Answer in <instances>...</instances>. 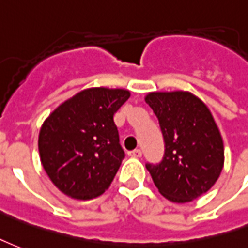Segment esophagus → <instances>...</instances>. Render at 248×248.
I'll return each mask as SVG.
<instances>
[{"mask_svg": "<svg viewBox=\"0 0 248 248\" xmlns=\"http://www.w3.org/2000/svg\"><path fill=\"white\" fill-rule=\"evenodd\" d=\"M129 156L140 157V156H142V150H139V148H135V150H133V151L129 152Z\"/></svg>", "mask_w": 248, "mask_h": 248, "instance_id": "1", "label": "esophagus"}]
</instances>
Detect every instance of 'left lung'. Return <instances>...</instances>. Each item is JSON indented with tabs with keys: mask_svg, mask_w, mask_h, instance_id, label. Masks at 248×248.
I'll return each mask as SVG.
<instances>
[{
	"mask_svg": "<svg viewBox=\"0 0 248 248\" xmlns=\"http://www.w3.org/2000/svg\"><path fill=\"white\" fill-rule=\"evenodd\" d=\"M159 119L164 155L147 163L167 200L183 203L206 193L221 175L223 142L212 113L189 92H154L146 97Z\"/></svg>",
	"mask_w": 248,
	"mask_h": 248,
	"instance_id": "left-lung-1",
	"label": "left lung"
}]
</instances>
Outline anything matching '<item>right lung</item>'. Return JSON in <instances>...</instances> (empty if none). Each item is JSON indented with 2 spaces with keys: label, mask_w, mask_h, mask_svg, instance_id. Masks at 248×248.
Segmentation results:
<instances>
[{
  "label": "right lung",
  "mask_w": 248,
  "mask_h": 248,
  "mask_svg": "<svg viewBox=\"0 0 248 248\" xmlns=\"http://www.w3.org/2000/svg\"><path fill=\"white\" fill-rule=\"evenodd\" d=\"M129 97L124 89L91 88L46 119L38 142L40 160L63 193L89 200L109 188L124 157L114 114Z\"/></svg>",
  "instance_id": "1"
}]
</instances>
